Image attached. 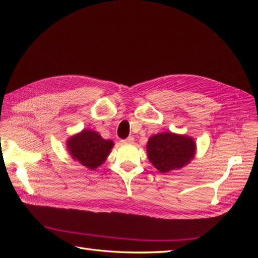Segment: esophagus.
<instances>
[{
  "mask_svg": "<svg viewBox=\"0 0 258 258\" xmlns=\"http://www.w3.org/2000/svg\"><path fill=\"white\" fill-rule=\"evenodd\" d=\"M121 142L124 143V144H132V143L135 142V138H134V137H129V138H127V139L122 140Z\"/></svg>",
  "mask_w": 258,
  "mask_h": 258,
  "instance_id": "1",
  "label": "esophagus"
}]
</instances>
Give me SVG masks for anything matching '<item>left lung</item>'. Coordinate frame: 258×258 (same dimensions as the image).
Segmentation results:
<instances>
[{
  "label": "left lung",
  "instance_id": "left-lung-1",
  "mask_svg": "<svg viewBox=\"0 0 258 258\" xmlns=\"http://www.w3.org/2000/svg\"><path fill=\"white\" fill-rule=\"evenodd\" d=\"M146 151L153 166L167 173L183 168L194 159L196 143L190 137L161 132L148 139Z\"/></svg>",
  "mask_w": 258,
  "mask_h": 258
}]
</instances>
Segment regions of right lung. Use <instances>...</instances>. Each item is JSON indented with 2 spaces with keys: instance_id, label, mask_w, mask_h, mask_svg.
Listing matches in <instances>:
<instances>
[{
  "instance_id": "obj_1",
  "label": "right lung",
  "mask_w": 258,
  "mask_h": 258,
  "mask_svg": "<svg viewBox=\"0 0 258 258\" xmlns=\"http://www.w3.org/2000/svg\"><path fill=\"white\" fill-rule=\"evenodd\" d=\"M114 142L104 140L98 132L84 129L68 139L67 148L74 160L90 170H95L106 160Z\"/></svg>"
}]
</instances>
